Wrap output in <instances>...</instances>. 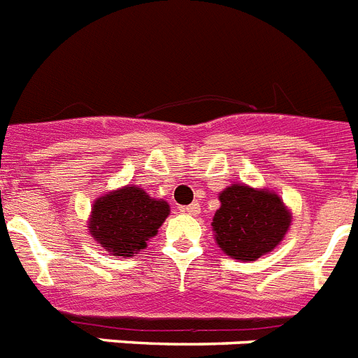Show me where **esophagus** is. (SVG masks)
<instances>
[{
  "label": "esophagus",
  "instance_id": "34e87169",
  "mask_svg": "<svg viewBox=\"0 0 358 358\" xmlns=\"http://www.w3.org/2000/svg\"><path fill=\"white\" fill-rule=\"evenodd\" d=\"M181 212L190 213V215H199L201 206H199V203H192V204H188V206H182Z\"/></svg>",
  "mask_w": 358,
  "mask_h": 358
}]
</instances>
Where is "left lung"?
I'll list each match as a JSON object with an SVG mask.
<instances>
[{
	"label": "left lung",
	"mask_w": 358,
	"mask_h": 358,
	"mask_svg": "<svg viewBox=\"0 0 358 358\" xmlns=\"http://www.w3.org/2000/svg\"><path fill=\"white\" fill-rule=\"evenodd\" d=\"M221 208L213 215L219 248L237 261H257L284 239L292 213L279 195L266 188L231 185L219 194Z\"/></svg>",
	"instance_id": "8db88e82"
}]
</instances>
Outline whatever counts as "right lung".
<instances>
[{
    "instance_id": "add662e5",
    "label": "right lung",
    "mask_w": 358,
    "mask_h": 358,
    "mask_svg": "<svg viewBox=\"0 0 358 358\" xmlns=\"http://www.w3.org/2000/svg\"><path fill=\"white\" fill-rule=\"evenodd\" d=\"M170 213L163 199H152L143 188L128 185L96 199L88 221L92 237L115 257H130L146 248Z\"/></svg>"
}]
</instances>
